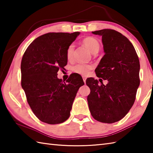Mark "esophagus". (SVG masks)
I'll use <instances>...</instances> for the list:
<instances>
[{
    "mask_svg": "<svg viewBox=\"0 0 153 153\" xmlns=\"http://www.w3.org/2000/svg\"><path fill=\"white\" fill-rule=\"evenodd\" d=\"M82 77L83 81H84V82H85H85H86V77L85 76H82Z\"/></svg>",
    "mask_w": 153,
    "mask_h": 153,
    "instance_id": "1",
    "label": "esophagus"
}]
</instances>
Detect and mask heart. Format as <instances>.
<instances>
[{
    "mask_svg": "<svg viewBox=\"0 0 153 153\" xmlns=\"http://www.w3.org/2000/svg\"><path fill=\"white\" fill-rule=\"evenodd\" d=\"M84 45H85L88 48L90 52L93 54L97 53L98 52L100 44L97 39L93 37H88L82 41ZM74 44H71L68 47L67 49V58L68 61H72L73 59L74 53ZM93 68V66L90 64L85 63H78L73 67V71L75 73L81 74V75H87L89 73V71Z\"/></svg>",
    "mask_w": 153,
    "mask_h": 153,
    "instance_id": "heart-1",
    "label": "heart"
}]
</instances>
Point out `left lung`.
I'll return each mask as SVG.
<instances>
[{
  "label": "left lung",
  "mask_w": 153,
  "mask_h": 153,
  "mask_svg": "<svg viewBox=\"0 0 153 153\" xmlns=\"http://www.w3.org/2000/svg\"><path fill=\"white\" fill-rule=\"evenodd\" d=\"M92 33L102 36L105 53L95 69L96 76L108 82L86 80L89 110L100 122L115 123L126 116L135 100L140 84L139 57L129 40L117 31L104 29Z\"/></svg>",
  "instance_id": "left-lung-1"
}]
</instances>
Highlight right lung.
<instances>
[{"label": "right lung", "instance_id": "obj_1", "mask_svg": "<svg viewBox=\"0 0 153 153\" xmlns=\"http://www.w3.org/2000/svg\"><path fill=\"white\" fill-rule=\"evenodd\" d=\"M80 32L48 33L37 37L27 47L21 62V85L33 114L43 122L58 124L70 116L82 77L72 74L63 82L59 68L67 64L68 47Z\"/></svg>", "mask_w": 153, "mask_h": 153}]
</instances>
